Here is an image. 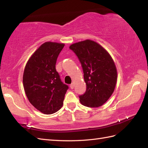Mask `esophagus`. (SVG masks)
<instances>
[{
  "label": "esophagus",
  "mask_w": 148,
  "mask_h": 148,
  "mask_svg": "<svg viewBox=\"0 0 148 148\" xmlns=\"http://www.w3.org/2000/svg\"><path fill=\"white\" fill-rule=\"evenodd\" d=\"M74 87V83H72V84H70V88L71 89H73Z\"/></svg>",
  "instance_id": "1"
}]
</instances>
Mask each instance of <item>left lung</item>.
<instances>
[{
    "mask_svg": "<svg viewBox=\"0 0 148 148\" xmlns=\"http://www.w3.org/2000/svg\"><path fill=\"white\" fill-rule=\"evenodd\" d=\"M81 64L86 92L79 96L84 106L98 108L106 102L114 92L117 71L109 53L91 40L74 43L69 47Z\"/></svg>",
    "mask_w": 148,
    "mask_h": 148,
    "instance_id": "left-lung-1",
    "label": "left lung"
}]
</instances>
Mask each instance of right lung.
I'll use <instances>...</instances> for the list:
<instances>
[{
    "label": "right lung",
    "instance_id": "1",
    "mask_svg": "<svg viewBox=\"0 0 148 148\" xmlns=\"http://www.w3.org/2000/svg\"><path fill=\"white\" fill-rule=\"evenodd\" d=\"M64 44L46 42L27 62L23 83L29 102L45 114L57 112L63 106L69 86L63 83L55 65Z\"/></svg>",
    "mask_w": 148,
    "mask_h": 148
}]
</instances>
